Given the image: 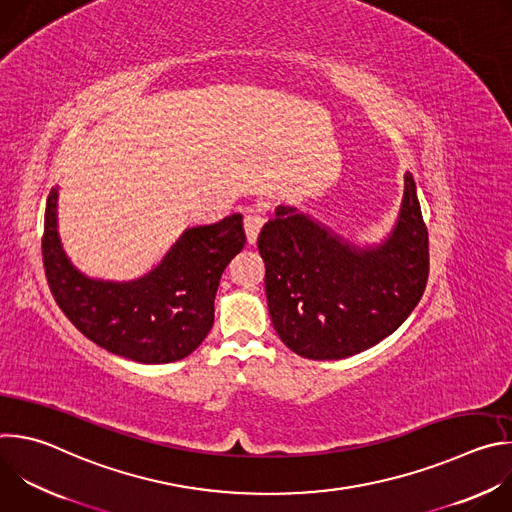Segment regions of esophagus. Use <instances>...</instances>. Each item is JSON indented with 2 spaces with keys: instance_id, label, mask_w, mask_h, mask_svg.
Here are the masks:
<instances>
[{
  "instance_id": "esophagus-1",
  "label": "esophagus",
  "mask_w": 512,
  "mask_h": 512,
  "mask_svg": "<svg viewBox=\"0 0 512 512\" xmlns=\"http://www.w3.org/2000/svg\"><path fill=\"white\" fill-rule=\"evenodd\" d=\"M263 227V216L259 212H247L245 214V233H247V241L255 243L259 237V231Z\"/></svg>"
}]
</instances>
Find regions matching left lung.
<instances>
[{
    "instance_id": "1",
    "label": "left lung",
    "mask_w": 512,
    "mask_h": 512,
    "mask_svg": "<svg viewBox=\"0 0 512 512\" xmlns=\"http://www.w3.org/2000/svg\"><path fill=\"white\" fill-rule=\"evenodd\" d=\"M391 233L358 245L296 206L275 208L259 233L275 332L296 354L340 360L393 334L423 296L429 241L417 186L403 176Z\"/></svg>"
}]
</instances>
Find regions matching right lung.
Wrapping results in <instances>:
<instances>
[{
  "label": "right lung",
  "instance_id": "add662e5",
  "mask_svg": "<svg viewBox=\"0 0 512 512\" xmlns=\"http://www.w3.org/2000/svg\"><path fill=\"white\" fill-rule=\"evenodd\" d=\"M245 243L243 214H231L186 229L137 279L89 277L60 243L56 186L46 200L42 259L58 308L89 340L141 364H166L192 354L210 332L218 281Z\"/></svg>",
  "mask_w": 512,
  "mask_h": 512
}]
</instances>
